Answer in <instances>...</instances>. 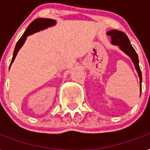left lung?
Returning a JSON list of instances; mask_svg holds the SVG:
<instances>
[{
    "label": "left lung",
    "mask_w": 150,
    "mask_h": 150,
    "mask_svg": "<svg viewBox=\"0 0 150 150\" xmlns=\"http://www.w3.org/2000/svg\"><path fill=\"white\" fill-rule=\"evenodd\" d=\"M107 35L111 37L112 45L119 46V49L122 51L125 54H127L131 58L132 63L134 64L135 69L138 73L139 78V86H140L141 93V90H142L141 89L142 88V73H141V70L139 69V65L138 54L130 43V41L128 38L127 35L122 31H118V30H111V31L107 32Z\"/></svg>",
    "instance_id": "left-lung-1"
}]
</instances>
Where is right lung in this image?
<instances>
[{
	"instance_id": "right-lung-1",
	"label": "right lung",
	"mask_w": 150,
	"mask_h": 150,
	"mask_svg": "<svg viewBox=\"0 0 150 150\" xmlns=\"http://www.w3.org/2000/svg\"><path fill=\"white\" fill-rule=\"evenodd\" d=\"M55 24L56 21L53 20V19H49V18H37L35 21H33L32 22L29 24V26L28 27L26 31H24V33L23 34L21 38L18 40V41L16 44L15 48H14V54H13V58H12L10 67L12 64V63L14 62L16 55L18 54V52H19V50L21 49V47H22L23 45L24 44L28 36L33 35V34H35L36 32H38L40 31H42V30H45V29L49 27L54 26Z\"/></svg>"
}]
</instances>
